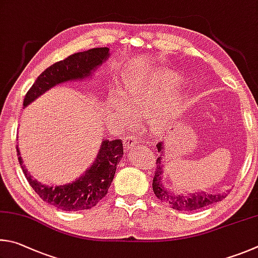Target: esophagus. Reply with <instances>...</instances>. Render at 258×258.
<instances>
[{
	"mask_svg": "<svg viewBox=\"0 0 258 258\" xmlns=\"http://www.w3.org/2000/svg\"><path fill=\"white\" fill-rule=\"evenodd\" d=\"M136 143H137V141H136V138H135V137H133V136L126 137L124 139V148H125V151L129 152V151L134 150V147L136 146Z\"/></svg>",
	"mask_w": 258,
	"mask_h": 258,
	"instance_id": "obj_1",
	"label": "esophagus"
}]
</instances>
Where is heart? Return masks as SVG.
<instances>
[{
	"label": "heart",
	"instance_id": "b5f03b06",
	"mask_svg": "<svg viewBox=\"0 0 258 258\" xmlns=\"http://www.w3.org/2000/svg\"><path fill=\"white\" fill-rule=\"evenodd\" d=\"M180 84L178 74L163 68H156L139 74L121 90V97L111 94L107 105L117 121L129 122L132 116L145 115L148 125L161 130L169 123L182 103L177 89Z\"/></svg>",
	"mask_w": 258,
	"mask_h": 258
}]
</instances>
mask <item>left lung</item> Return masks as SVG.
<instances>
[{
    "instance_id": "left-lung-1",
    "label": "left lung",
    "mask_w": 258,
    "mask_h": 258,
    "mask_svg": "<svg viewBox=\"0 0 258 258\" xmlns=\"http://www.w3.org/2000/svg\"><path fill=\"white\" fill-rule=\"evenodd\" d=\"M164 143L160 142L157 144V151L161 153L156 162L155 168V175L153 178V191L155 196L159 198L161 202L166 203L173 210L178 211H195L202 207L209 206L214 203L221 202L223 198L227 196L225 192H218V194H206L205 191H195L188 195H182V194H174V191L169 190L168 188L164 187L163 184V173H164V165H163V156L165 155Z\"/></svg>"
}]
</instances>
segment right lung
<instances>
[{
	"label": "right lung",
	"instance_id": "right-lung-1",
	"mask_svg": "<svg viewBox=\"0 0 258 258\" xmlns=\"http://www.w3.org/2000/svg\"><path fill=\"white\" fill-rule=\"evenodd\" d=\"M108 57L110 48L97 47L75 53L64 60L54 63L38 76L34 85L27 92L24 99V107L28 106L40 95L57 85L90 78L97 68ZM17 152L19 155L18 160L26 179L44 202L62 211H79L92 209L103 197L106 196L114 178L116 165L123 155V146L119 139L103 141L96 159L84 174H81L75 181L55 187L38 182L27 171L18 145Z\"/></svg>",
	"mask_w": 258,
	"mask_h": 258
}]
</instances>
